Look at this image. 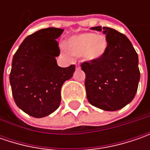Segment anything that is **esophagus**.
I'll return each mask as SVG.
<instances>
[{
  "label": "esophagus",
  "mask_w": 150,
  "mask_h": 150,
  "mask_svg": "<svg viewBox=\"0 0 150 150\" xmlns=\"http://www.w3.org/2000/svg\"><path fill=\"white\" fill-rule=\"evenodd\" d=\"M76 69H77V70L80 69V66H79L78 64H76Z\"/></svg>",
  "instance_id": "1"
}]
</instances>
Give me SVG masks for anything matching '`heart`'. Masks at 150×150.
<instances>
[{
    "instance_id": "1",
    "label": "heart",
    "mask_w": 150,
    "mask_h": 150,
    "mask_svg": "<svg viewBox=\"0 0 150 150\" xmlns=\"http://www.w3.org/2000/svg\"><path fill=\"white\" fill-rule=\"evenodd\" d=\"M64 53L74 57H83L85 61H95L103 57L108 47V42L104 35L84 32L70 38L65 43Z\"/></svg>"
}]
</instances>
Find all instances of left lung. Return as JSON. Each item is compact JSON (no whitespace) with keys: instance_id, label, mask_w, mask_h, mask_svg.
Returning a JSON list of instances; mask_svg holds the SVG:
<instances>
[{"instance_id":"8db88e82","label":"left lung","mask_w":150,"mask_h":150,"mask_svg":"<svg viewBox=\"0 0 150 150\" xmlns=\"http://www.w3.org/2000/svg\"><path fill=\"white\" fill-rule=\"evenodd\" d=\"M106 35L108 47L99 59L81 64L87 98L105 111L123 108L134 99L140 78L139 57L128 38L110 27H92Z\"/></svg>"}]
</instances>
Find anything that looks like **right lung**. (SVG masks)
Instances as JSON below:
<instances>
[{
	"label": "right lung",
	"mask_w": 150,
	"mask_h": 150,
	"mask_svg": "<svg viewBox=\"0 0 150 150\" xmlns=\"http://www.w3.org/2000/svg\"><path fill=\"white\" fill-rule=\"evenodd\" d=\"M63 29H41L25 38L13 56L10 83L17 107L34 118H43L58 108L61 88L70 79L75 65L61 67L56 57L60 50L56 39Z\"/></svg>",
	"instance_id": "1"
}]
</instances>
